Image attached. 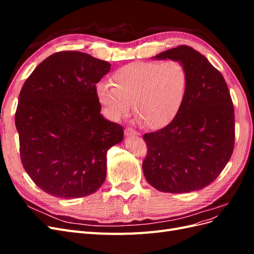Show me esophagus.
Masks as SVG:
<instances>
[{
	"label": "esophagus",
	"mask_w": 254,
	"mask_h": 254,
	"mask_svg": "<svg viewBox=\"0 0 254 254\" xmlns=\"http://www.w3.org/2000/svg\"><path fill=\"white\" fill-rule=\"evenodd\" d=\"M124 132H125V134L127 136H129V135H136L137 134V132L135 131L134 129H132L131 127H126L125 130H124Z\"/></svg>",
	"instance_id": "1"
}]
</instances>
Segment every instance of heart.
<instances>
[{"mask_svg":"<svg viewBox=\"0 0 254 254\" xmlns=\"http://www.w3.org/2000/svg\"><path fill=\"white\" fill-rule=\"evenodd\" d=\"M110 82H99L96 94L106 114L120 120L130 110L140 124L159 129L172 123L186 102L189 73L176 59L135 61L115 71Z\"/></svg>","mask_w":254,"mask_h":254,"instance_id":"heart-1","label":"heart"}]
</instances>
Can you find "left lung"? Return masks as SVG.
<instances>
[{"mask_svg":"<svg viewBox=\"0 0 254 254\" xmlns=\"http://www.w3.org/2000/svg\"><path fill=\"white\" fill-rule=\"evenodd\" d=\"M155 58L181 61L189 73V90L175 120L143 135L147 145L144 176L164 193L202 190L219 176L234 149V107L227 82L202 54L188 45Z\"/></svg>","mask_w":254,"mask_h":254,"instance_id":"1","label":"left lung"}]
</instances>
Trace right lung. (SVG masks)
Listing matches in <instances>:
<instances>
[{
	"label": "right lung",
	"mask_w": 254,
	"mask_h": 254,
	"mask_svg": "<svg viewBox=\"0 0 254 254\" xmlns=\"http://www.w3.org/2000/svg\"><path fill=\"white\" fill-rule=\"evenodd\" d=\"M107 61L77 51L53 54L23 84L16 111L23 167L58 198L89 196L106 179L107 151L124 128L102 117L96 83Z\"/></svg>",
	"instance_id": "obj_1"
}]
</instances>
